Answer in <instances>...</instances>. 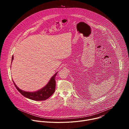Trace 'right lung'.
Segmentation results:
<instances>
[{
  "instance_id": "obj_1",
  "label": "right lung",
  "mask_w": 129,
  "mask_h": 129,
  "mask_svg": "<svg viewBox=\"0 0 129 129\" xmlns=\"http://www.w3.org/2000/svg\"><path fill=\"white\" fill-rule=\"evenodd\" d=\"M13 59L14 57L13 56L12 59V62ZM57 73L58 72L55 73L51 77L50 81L45 87L38 91L34 92H27L22 90L16 85L13 80V82L17 90L24 97L34 101H44L49 98L54 93L55 88H56V80H55V78H56Z\"/></svg>"
}]
</instances>
